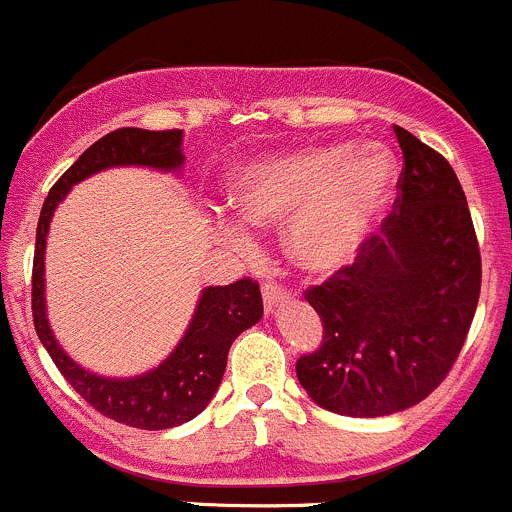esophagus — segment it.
<instances>
[{"label": "esophagus", "instance_id": "obj_1", "mask_svg": "<svg viewBox=\"0 0 512 512\" xmlns=\"http://www.w3.org/2000/svg\"><path fill=\"white\" fill-rule=\"evenodd\" d=\"M261 293H263V306H266V313H273L278 306H281L283 301H286V291H283L281 286H276V283H271V281L263 283Z\"/></svg>", "mask_w": 512, "mask_h": 512}]
</instances>
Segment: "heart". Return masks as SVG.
Instances as JSON below:
<instances>
[{
	"label": "heart",
	"instance_id": "b5f03b06",
	"mask_svg": "<svg viewBox=\"0 0 512 512\" xmlns=\"http://www.w3.org/2000/svg\"><path fill=\"white\" fill-rule=\"evenodd\" d=\"M396 166L381 149L306 146L254 159L231 176L234 219L224 234L251 244V226L286 229V254L308 276H333L356 261L393 199Z\"/></svg>",
	"mask_w": 512,
	"mask_h": 512
}]
</instances>
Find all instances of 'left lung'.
<instances>
[{
    "mask_svg": "<svg viewBox=\"0 0 512 512\" xmlns=\"http://www.w3.org/2000/svg\"><path fill=\"white\" fill-rule=\"evenodd\" d=\"M403 151L396 211L356 263L306 301L323 343L296 376L326 411L381 418L421 403L448 376L480 296V251L453 166L393 126Z\"/></svg>",
    "mask_w": 512,
    "mask_h": 512,
    "instance_id": "obj_1",
    "label": "left lung"
}]
</instances>
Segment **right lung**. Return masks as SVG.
I'll use <instances>...</instances> for the list:
<instances>
[{"label":"right lung","mask_w":512,"mask_h":512,"mask_svg":"<svg viewBox=\"0 0 512 512\" xmlns=\"http://www.w3.org/2000/svg\"><path fill=\"white\" fill-rule=\"evenodd\" d=\"M181 139H184L181 129L149 131L134 126H124L101 136L52 186L37 224L32 313L39 341L44 343L54 366L62 371L69 386L91 408L111 421L141 430L181 426L209 406L224 378L231 343L263 316L258 283L241 278L229 286L204 288L184 336L159 366L139 376L111 378L86 371L74 358H69V353L54 338L47 318V298H44V254H47V236L54 211L67 199L72 186L114 166L179 171L184 166Z\"/></svg>","instance_id":"obj_1"}]
</instances>
